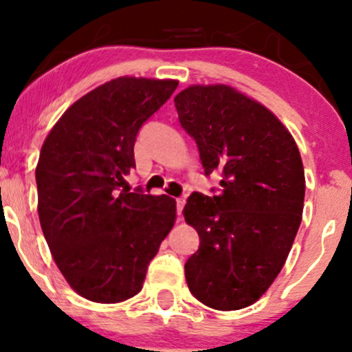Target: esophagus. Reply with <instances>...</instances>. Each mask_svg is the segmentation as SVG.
<instances>
[{"instance_id": "obj_1", "label": "esophagus", "mask_w": 352, "mask_h": 352, "mask_svg": "<svg viewBox=\"0 0 352 352\" xmlns=\"http://www.w3.org/2000/svg\"><path fill=\"white\" fill-rule=\"evenodd\" d=\"M184 204H186V199H184V197H179V199H176V210H177V216H181V212H183Z\"/></svg>"}]
</instances>
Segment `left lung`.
Wrapping results in <instances>:
<instances>
[{
  "instance_id": "obj_1",
  "label": "left lung",
  "mask_w": 352,
  "mask_h": 352,
  "mask_svg": "<svg viewBox=\"0 0 352 352\" xmlns=\"http://www.w3.org/2000/svg\"><path fill=\"white\" fill-rule=\"evenodd\" d=\"M175 105L206 176H222L217 196L192 192L184 206L186 222L199 234V249L184 265L186 282L206 307L245 308L274 283L301 224L298 146L267 107L234 87L191 85Z\"/></svg>"
}]
</instances>
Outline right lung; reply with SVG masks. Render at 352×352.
I'll use <instances>...</instances> for the list:
<instances>
[{"label": "right lung", "instance_id": "add662e5", "mask_svg": "<svg viewBox=\"0 0 352 352\" xmlns=\"http://www.w3.org/2000/svg\"><path fill=\"white\" fill-rule=\"evenodd\" d=\"M176 87L171 78L105 82L64 111L41 148L37 212L45 242L70 288L95 303L142 290L175 226L173 197L120 188L135 168L138 130Z\"/></svg>", "mask_w": 352, "mask_h": 352}]
</instances>
